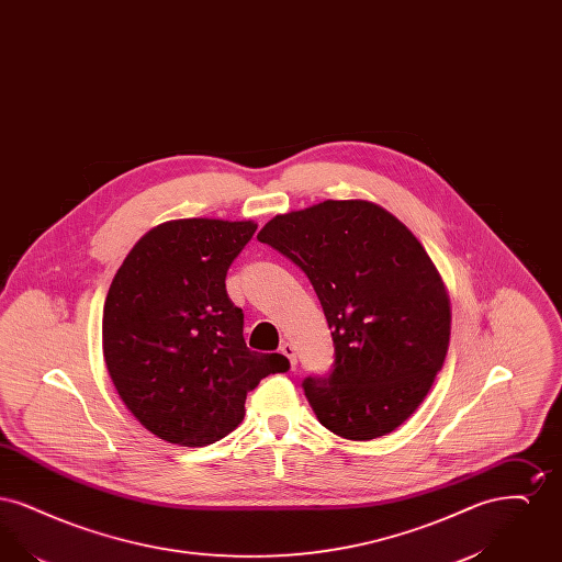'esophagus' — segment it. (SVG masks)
<instances>
[{
  "instance_id": "1",
  "label": "esophagus",
  "mask_w": 562,
  "mask_h": 562,
  "mask_svg": "<svg viewBox=\"0 0 562 562\" xmlns=\"http://www.w3.org/2000/svg\"><path fill=\"white\" fill-rule=\"evenodd\" d=\"M280 353H282V356H286V358H289V362H291L293 367L296 364V353H294V348L291 344H282V346H280Z\"/></svg>"
}]
</instances>
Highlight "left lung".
<instances>
[{
    "instance_id": "1",
    "label": "left lung",
    "mask_w": 562,
    "mask_h": 562,
    "mask_svg": "<svg viewBox=\"0 0 562 562\" xmlns=\"http://www.w3.org/2000/svg\"><path fill=\"white\" fill-rule=\"evenodd\" d=\"M257 240L310 278L333 330V371L303 381L322 426L348 440L402 426L428 396L451 337V301L422 241L367 200L276 214Z\"/></svg>"
}]
</instances>
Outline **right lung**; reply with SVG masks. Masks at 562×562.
I'll list each match as a JSON object with an SVG mask.
<instances>
[{
    "label": "right lung",
    "instance_id": "right-lung-1",
    "mask_svg": "<svg viewBox=\"0 0 562 562\" xmlns=\"http://www.w3.org/2000/svg\"><path fill=\"white\" fill-rule=\"evenodd\" d=\"M257 232L252 221L177 218L147 232L117 269L103 307L111 381L161 440L206 447L244 419L246 394L289 371L282 353L246 348L227 269Z\"/></svg>",
    "mask_w": 562,
    "mask_h": 562
}]
</instances>
